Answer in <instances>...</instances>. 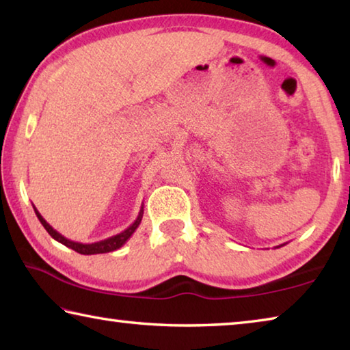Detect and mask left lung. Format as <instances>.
Returning a JSON list of instances; mask_svg holds the SVG:
<instances>
[{
  "instance_id": "left-lung-1",
  "label": "left lung",
  "mask_w": 350,
  "mask_h": 350,
  "mask_svg": "<svg viewBox=\"0 0 350 350\" xmlns=\"http://www.w3.org/2000/svg\"><path fill=\"white\" fill-rule=\"evenodd\" d=\"M280 247H282V245H280Z\"/></svg>"
}]
</instances>
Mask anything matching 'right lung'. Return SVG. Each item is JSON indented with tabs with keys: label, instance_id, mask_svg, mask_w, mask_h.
I'll return each mask as SVG.
<instances>
[{
	"label": "right lung",
	"instance_id": "obj_1",
	"mask_svg": "<svg viewBox=\"0 0 350 350\" xmlns=\"http://www.w3.org/2000/svg\"><path fill=\"white\" fill-rule=\"evenodd\" d=\"M33 210H35V215H37V217H38V221L46 228V232L52 236V238L60 242V244L72 248V250H75L77 253H80V254H97V253H109V252L117 250V248H120L122 245L126 244V241L134 234V232L137 230V227L142 222V217H144V205H142L137 219H135V221L131 225H129L126 230H123L122 233H118L116 236H111V238H108V239L92 242V244H81V242H75V241H70L68 238H64L63 234H60L57 232V230L52 228L51 225L46 222V219L40 215V211L35 208V205H33Z\"/></svg>",
	"mask_w": 350,
	"mask_h": 350
}]
</instances>
